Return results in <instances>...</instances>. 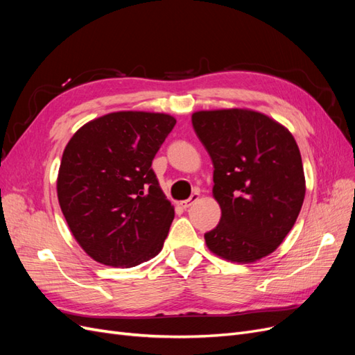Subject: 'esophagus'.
Masks as SVG:
<instances>
[{
    "label": "esophagus",
    "mask_w": 355,
    "mask_h": 355,
    "mask_svg": "<svg viewBox=\"0 0 355 355\" xmlns=\"http://www.w3.org/2000/svg\"><path fill=\"white\" fill-rule=\"evenodd\" d=\"M198 198H200V194H198V192H194V194H192L188 200H185V201H180V206L184 207V209H188V207H191L192 204H194Z\"/></svg>",
    "instance_id": "34e87169"
}]
</instances>
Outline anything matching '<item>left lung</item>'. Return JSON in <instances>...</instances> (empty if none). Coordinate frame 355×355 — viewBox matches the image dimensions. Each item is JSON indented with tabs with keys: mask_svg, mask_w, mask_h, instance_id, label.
Here are the masks:
<instances>
[{
	"mask_svg": "<svg viewBox=\"0 0 355 355\" xmlns=\"http://www.w3.org/2000/svg\"><path fill=\"white\" fill-rule=\"evenodd\" d=\"M213 163V197L222 216L204 234L222 259L250 263L272 253L293 228L305 198L302 158L284 125L252 110L192 114Z\"/></svg>",
	"mask_w": 355,
	"mask_h": 355,
	"instance_id": "1",
	"label": "left lung"
}]
</instances>
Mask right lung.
Returning a JSON list of instances; mask_svg holds the SVG:
<instances>
[{
	"label": "right lung",
	"instance_id": "right-lung-1",
	"mask_svg": "<svg viewBox=\"0 0 355 355\" xmlns=\"http://www.w3.org/2000/svg\"><path fill=\"white\" fill-rule=\"evenodd\" d=\"M175 124L168 114L120 111L71 137L58 198L73 239L96 262L132 268L163 249L175 209L151 164Z\"/></svg>",
	"mask_w": 355,
	"mask_h": 355
}]
</instances>
